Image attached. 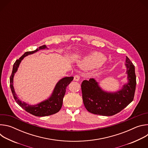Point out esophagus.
<instances>
[{
  "label": "esophagus",
  "mask_w": 148,
  "mask_h": 148,
  "mask_svg": "<svg viewBox=\"0 0 148 148\" xmlns=\"http://www.w3.org/2000/svg\"><path fill=\"white\" fill-rule=\"evenodd\" d=\"M79 78H80V77H79V75H75L74 76V81H78L79 79Z\"/></svg>",
  "instance_id": "1"
}]
</instances>
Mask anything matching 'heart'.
<instances>
[{
  "mask_svg": "<svg viewBox=\"0 0 148 148\" xmlns=\"http://www.w3.org/2000/svg\"><path fill=\"white\" fill-rule=\"evenodd\" d=\"M105 60L106 57L102 54L94 52L84 57L80 61V65L84 68L91 69L101 65Z\"/></svg>",
  "mask_w": 148,
  "mask_h": 148,
  "instance_id": "b5f03b06",
  "label": "heart"
}]
</instances>
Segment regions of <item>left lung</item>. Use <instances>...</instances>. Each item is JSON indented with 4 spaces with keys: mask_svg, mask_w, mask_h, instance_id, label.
Returning <instances> with one entry per match:
<instances>
[{
    "mask_svg": "<svg viewBox=\"0 0 148 148\" xmlns=\"http://www.w3.org/2000/svg\"><path fill=\"white\" fill-rule=\"evenodd\" d=\"M125 66L128 82L115 92L103 91L94 79L84 80L81 84L82 100L87 110L94 114L112 116L126 107L133 101L136 88L135 66L126 57Z\"/></svg>",
    "mask_w": 148,
    "mask_h": 148,
    "instance_id": "left-lung-1",
    "label": "left lung"
}]
</instances>
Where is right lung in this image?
Masks as SVG:
<instances>
[{
  "label": "right lung",
  "mask_w": 148,
  "mask_h": 148,
  "mask_svg": "<svg viewBox=\"0 0 148 148\" xmlns=\"http://www.w3.org/2000/svg\"><path fill=\"white\" fill-rule=\"evenodd\" d=\"M47 48L46 45L39 47L34 51H27L19 59L17 60L13 64V70L10 77V87L13 97L19 106L24 109L27 112L36 116H45L54 114L58 112L61 108L63 98L64 97L66 88L69 84L73 80V77H67L60 79L56 84L51 97L47 100H45L35 105H30L24 102L21 101L16 95L13 87V77L14 74L17 70L20 63L24 57L26 56L32 54L39 50L45 49Z\"/></svg>",
  "instance_id": "add662e5"
}]
</instances>
